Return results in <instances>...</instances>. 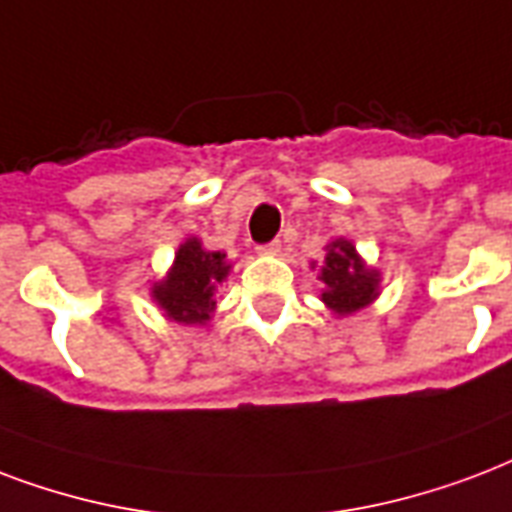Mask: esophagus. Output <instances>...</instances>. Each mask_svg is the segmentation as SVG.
Masks as SVG:
<instances>
[{
  "instance_id": "34e87169",
  "label": "esophagus",
  "mask_w": 512,
  "mask_h": 512,
  "mask_svg": "<svg viewBox=\"0 0 512 512\" xmlns=\"http://www.w3.org/2000/svg\"><path fill=\"white\" fill-rule=\"evenodd\" d=\"M260 255H279L282 252V244L279 241H271V244H263V247H257Z\"/></svg>"
}]
</instances>
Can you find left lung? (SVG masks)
Listing matches in <instances>:
<instances>
[{
  "mask_svg": "<svg viewBox=\"0 0 512 512\" xmlns=\"http://www.w3.org/2000/svg\"><path fill=\"white\" fill-rule=\"evenodd\" d=\"M317 268V263H311ZM319 282L325 303L335 317H351L381 295V271L362 260L357 247L343 236H335L325 244V263L319 265Z\"/></svg>",
  "mask_w": 512,
  "mask_h": 512,
  "instance_id": "8db88e82",
  "label": "left lung"
}]
</instances>
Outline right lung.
I'll return each mask as SVG.
<instances>
[{"label": "right lung", "instance_id": "obj_1", "mask_svg": "<svg viewBox=\"0 0 512 512\" xmlns=\"http://www.w3.org/2000/svg\"><path fill=\"white\" fill-rule=\"evenodd\" d=\"M230 273L225 252H212L198 236H190L174 252V263L163 279L152 282L150 298L163 317L179 325H206L217 308V287Z\"/></svg>", "mask_w": 512, "mask_h": 512}]
</instances>
